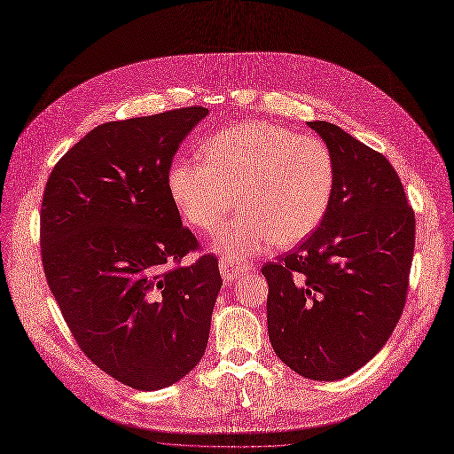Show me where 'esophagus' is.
Wrapping results in <instances>:
<instances>
[{"label":"esophagus","mask_w":454,"mask_h":454,"mask_svg":"<svg viewBox=\"0 0 454 454\" xmlns=\"http://www.w3.org/2000/svg\"><path fill=\"white\" fill-rule=\"evenodd\" d=\"M219 270H221V275H223L224 282L230 284V282H233L240 273H244L246 270H248V266H242V264H239V262L223 259V261L219 262Z\"/></svg>","instance_id":"obj_1"}]
</instances>
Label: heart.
I'll list each match as a JSON object with an SVG mask.
<instances>
[{"mask_svg":"<svg viewBox=\"0 0 454 454\" xmlns=\"http://www.w3.org/2000/svg\"><path fill=\"white\" fill-rule=\"evenodd\" d=\"M202 159H176L168 192L193 228L215 231L235 206L244 210L215 237L230 261L261 254L268 244L290 248L322 223L335 188V160L317 136L271 122H246L214 134Z\"/></svg>","mask_w":454,"mask_h":454,"instance_id":"heart-1","label":"heart"}]
</instances>
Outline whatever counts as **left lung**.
Returning a JSON list of instances; mask_svg holds the SVG:
<instances>
[{
    "instance_id": "8db88e82",
    "label": "left lung",
    "mask_w": 454,
    "mask_h": 454,
    "mask_svg": "<svg viewBox=\"0 0 454 454\" xmlns=\"http://www.w3.org/2000/svg\"><path fill=\"white\" fill-rule=\"evenodd\" d=\"M335 160L320 226L262 266L268 333L304 379L340 380L373 358L402 315L415 252V212L391 162L340 127L309 121Z\"/></svg>"
}]
</instances>
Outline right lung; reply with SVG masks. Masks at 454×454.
<instances>
[{
    "label": "right lung",
    "instance_id": "obj_1",
    "mask_svg": "<svg viewBox=\"0 0 454 454\" xmlns=\"http://www.w3.org/2000/svg\"><path fill=\"white\" fill-rule=\"evenodd\" d=\"M208 115L186 106L110 121L54 167L41 202V259L67 325L99 369L139 391L186 377L208 346L223 278L168 192L183 139Z\"/></svg>",
    "mask_w": 454,
    "mask_h": 454
}]
</instances>
